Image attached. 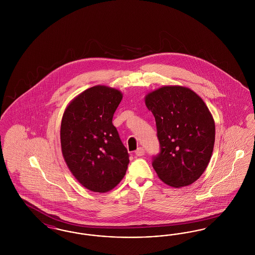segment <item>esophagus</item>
<instances>
[{"label":"esophagus","mask_w":255,"mask_h":255,"mask_svg":"<svg viewBox=\"0 0 255 255\" xmlns=\"http://www.w3.org/2000/svg\"><path fill=\"white\" fill-rule=\"evenodd\" d=\"M135 155L137 156V157H141V156H143L144 155V149L142 148V147H138L136 150H135Z\"/></svg>","instance_id":"34e87169"}]
</instances>
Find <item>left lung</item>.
Listing matches in <instances>:
<instances>
[{
  "mask_svg": "<svg viewBox=\"0 0 255 255\" xmlns=\"http://www.w3.org/2000/svg\"><path fill=\"white\" fill-rule=\"evenodd\" d=\"M155 117L160 152L152 165L172 187L187 186L205 172L210 160L215 123L204 100L182 86H163L145 97Z\"/></svg>",
  "mask_w": 255,
  "mask_h": 255,
  "instance_id": "8db88e82",
  "label": "left lung"
}]
</instances>
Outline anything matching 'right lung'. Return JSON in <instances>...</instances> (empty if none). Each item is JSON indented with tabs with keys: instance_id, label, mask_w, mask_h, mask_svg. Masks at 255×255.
Instances as JSON below:
<instances>
[{
	"instance_id": "add662e5",
	"label": "right lung",
	"mask_w": 255,
	"mask_h": 255,
	"mask_svg": "<svg viewBox=\"0 0 255 255\" xmlns=\"http://www.w3.org/2000/svg\"><path fill=\"white\" fill-rule=\"evenodd\" d=\"M122 99L121 91L95 86L74 97L62 118L64 159L74 178L94 192L115 188L128 168L129 154L112 122Z\"/></svg>"
}]
</instances>
